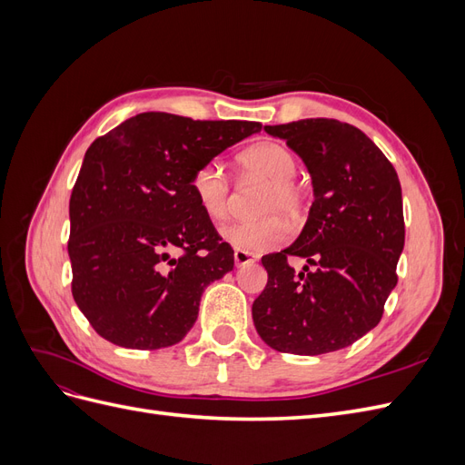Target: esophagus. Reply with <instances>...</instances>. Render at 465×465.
Listing matches in <instances>:
<instances>
[{
    "label": "esophagus",
    "instance_id": "esophagus-1",
    "mask_svg": "<svg viewBox=\"0 0 465 465\" xmlns=\"http://www.w3.org/2000/svg\"><path fill=\"white\" fill-rule=\"evenodd\" d=\"M258 260L256 254H250V252H242V250H234V263L241 267V265H248V263H254Z\"/></svg>",
    "mask_w": 465,
    "mask_h": 465
}]
</instances>
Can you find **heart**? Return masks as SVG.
<instances>
[{"label":"heart","instance_id":"heart-1","mask_svg":"<svg viewBox=\"0 0 465 465\" xmlns=\"http://www.w3.org/2000/svg\"><path fill=\"white\" fill-rule=\"evenodd\" d=\"M238 164L246 173L270 182L260 211L272 213L254 221L231 223L221 231L231 246L242 252H265L279 246L289 236L287 223L279 215L299 219L306 203V195L297 184L299 161L292 151L275 142H260L238 154ZM192 190L200 209L211 221H223L231 209V184L217 161L198 166L192 176Z\"/></svg>","mask_w":465,"mask_h":465}]
</instances>
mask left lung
Segmentation results:
<instances>
[{
  "label": "left lung",
  "instance_id": "obj_1",
  "mask_svg": "<svg viewBox=\"0 0 465 465\" xmlns=\"http://www.w3.org/2000/svg\"><path fill=\"white\" fill-rule=\"evenodd\" d=\"M312 176L314 202L289 248L262 263L267 285L252 304L256 331L279 353L323 355L378 326L398 283L405 242L396 168L359 128L331 118L265 125ZM289 255L309 263L297 274Z\"/></svg>",
  "mask_w": 465,
  "mask_h": 465
}]
</instances>
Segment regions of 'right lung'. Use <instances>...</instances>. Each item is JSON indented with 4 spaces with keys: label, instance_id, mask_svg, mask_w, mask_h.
<instances>
[{
    "label": "right lung",
    "instance_id": "obj_1",
    "mask_svg": "<svg viewBox=\"0 0 465 465\" xmlns=\"http://www.w3.org/2000/svg\"><path fill=\"white\" fill-rule=\"evenodd\" d=\"M260 130L143 112L91 143L69 200L67 252L74 299L106 341L161 349L192 330L205 287L234 267L192 176Z\"/></svg>",
    "mask_w": 465,
    "mask_h": 465
}]
</instances>
